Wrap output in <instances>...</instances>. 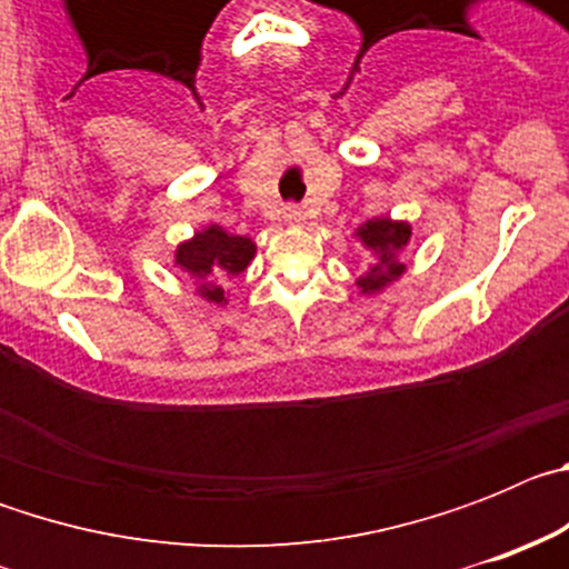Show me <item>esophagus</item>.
Segmentation results:
<instances>
[{"mask_svg":"<svg viewBox=\"0 0 569 569\" xmlns=\"http://www.w3.org/2000/svg\"><path fill=\"white\" fill-rule=\"evenodd\" d=\"M284 222L299 228V224L308 222V213H305V208H299V204H288V208H284Z\"/></svg>","mask_w":569,"mask_h":569,"instance_id":"1","label":"esophagus"}]
</instances>
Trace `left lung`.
<instances>
[{"label": "left lung", "instance_id": "1", "mask_svg": "<svg viewBox=\"0 0 569 569\" xmlns=\"http://www.w3.org/2000/svg\"><path fill=\"white\" fill-rule=\"evenodd\" d=\"M353 236L361 241V248L370 253V259H373V264L356 279L359 293H385L390 284H396L405 276L407 264L401 261V256H405L407 244H410L413 224L405 222V219H390V216H373L365 224H359Z\"/></svg>", "mask_w": 569, "mask_h": 569}]
</instances>
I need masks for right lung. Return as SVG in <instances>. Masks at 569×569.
I'll list each match as a JSON object with an SVG mask.
<instances>
[{
  "label": "right lung",
  "mask_w": 569,
  "mask_h": 569,
  "mask_svg": "<svg viewBox=\"0 0 569 569\" xmlns=\"http://www.w3.org/2000/svg\"><path fill=\"white\" fill-rule=\"evenodd\" d=\"M256 256V241L248 236H236L222 224H204L190 239L179 241L173 250V268L182 270L196 284L199 299L224 308L228 293L222 281L244 273Z\"/></svg>",
  "instance_id": "add662e5"
}]
</instances>
